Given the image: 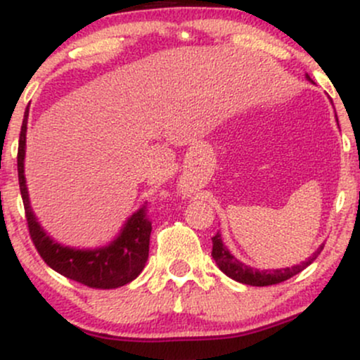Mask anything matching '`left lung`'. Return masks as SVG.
<instances>
[{
	"instance_id": "1",
	"label": "left lung",
	"mask_w": 360,
	"mask_h": 360,
	"mask_svg": "<svg viewBox=\"0 0 360 360\" xmlns=\"http://www.w3.org/2000/svg\"><path fill=\"white\" fill-rule=\"evenodd\" d=\"M309 79V76H307ZM213 240V250L212 255L214 259V262L218 264V267L225 272L229 278H232L235 281L242 284H250V286H272V284H279L283 281H286L292 276H296L298 272H301L304 267H308L311 264V260L316 259V255L323 250V245L318 249L315 254H313L311 259H308L307 262L300 264V266H292V267H286V269H276V271H259V269H252V267L242 264L240 260H237L230 254L229 249L223 245L221 242V235L217 233L212 238Z\"/></svg>"
}]
</instances>
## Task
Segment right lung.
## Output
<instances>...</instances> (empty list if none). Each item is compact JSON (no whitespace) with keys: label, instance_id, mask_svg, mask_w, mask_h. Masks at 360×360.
<instances>
[{"label":"right lung","instance_id":"obj_1","mask_svg":"<svg viewBox=\"0 0 360 360\" xmlns=\"http://www.w3.org/2000/svg\"><path fill=\"white\" fill-rule=\"evenodd\" d=\"M27 118L28 108L23 118L22 131H20L16 166H18V183L25 206V218H27L28 232H30V238L37 252L53 271L88 288L115 289L125 286L142 272L148 259V243H150L152 232L148 205H143L139 212L128 218L120 237L108 247L96 250H76L53 242L40 229L39 221L32 213L30 203H28V193L23 176Z\"/></svg>","mask_w":360,"mask_h":360}]
</instances>
